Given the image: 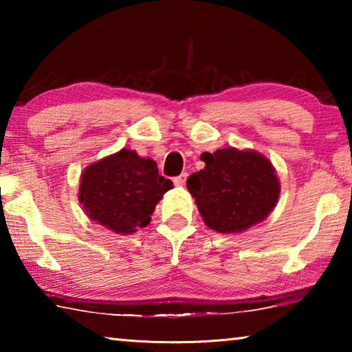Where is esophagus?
I'll return each mask as SVG.
<instances>
[{
	"label": "esophagus",
	"mask_w": 352,
	"mask_h": 352,
	"mask_svg": "<svg viewBox=\"0 0 352 352\" xmlns=\"http://www.w3.org/2000/svg\"><path fill=\"white\" fill-rule=\"evenodd\" d=\"M186 180H188V174H186V172H183V174H180V175L174 178V183L177 184V186H184Z\"/></svg>",
	"instance_id": "obj_1"
}]
</instances>
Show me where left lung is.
Returning <instances> with one entry per match:
<instances>
[{
    "mask_svg": "<svg viewBox=\"0 0 352 352\" xmlns=\"http://www.w3.org/2000/svg\"><path fill=\"white\" fill-rule=\"evenodd\" d=\"M205 168L190 174L188 190L210 230L243 233L269 217L281 184L265 155L250 148L225 147L200 155Z\"/></svg>",
    "mask_w": 352,
    "mask_h": 352,
    "instance_id": "obj_1",
    "label": "left lung"
}]
</instances>
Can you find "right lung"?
<instances>
[{
    "instance_id": "right-lung-1",
    "label": "right lung",
    "mask_w": 352,
    "mask_h": 352,
    "mask_svg": "<svg viewBox=\"0 0 352 352\" xmlns=\"http://www.w3.org/2000/svg\"><path fill=\"white\" fill-rule=\"evenodd\" d=\"M172 188L152 158L121 148L83 169L77 197L93 222L126 236L151 223L155 206Z\"/></svg>"
}]
</instances>
